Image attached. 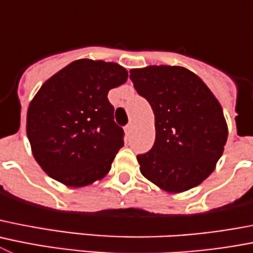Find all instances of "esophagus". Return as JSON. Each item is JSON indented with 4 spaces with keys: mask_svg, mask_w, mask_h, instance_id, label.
<instances>
[{
    "mask_svg": "<svg viewBox=\"0 0 253 253\" xmlns=\"http://www.w3.org/2000/svg\"><path fill=\"white\" fill-rule=\"evenodd\" d=\"M131 130H133V124H131V123H130V124H128V125H126V126H125V131H126V133L129 134Z\"/></svg>",
    "mask_w": 253,
    "mask_h": 253,
    "instance_id": "obj_1",
    "label": "esophagus"
}]
</instances>
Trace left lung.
<instances>
[{
  "mask_svg": "<svg viewBox=\"0 0 253 253\" xmlns=\"http://www.w3.org/2000/svg\"><path fill=\"white\" fill-rule=\"evenodd\" d=\"M130 80L154 113V145L136 157L140 173L169 193L201 184L216 168L228 136L219 101L182 66L131 69Z\"/></svg>",
  "mask_w": 253,
  "mask_h": 253,
  "instance_id": "left-lung-1",
  "label": "left lung"
}]
</instances>
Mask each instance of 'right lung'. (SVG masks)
Returning <instances> with one entry per match:
<instances>
[{"instance_id": "1", "label": "right lung", "mask_w": 253, "mask_h": 253, "mask_svg": "<svg viewBox=\"0 0 253 253\" xmlns=\"http://www.w3.org/2000/svg\"><path fill=\"white\" fill-rule=\"evenodd\" d=\"M126 80L117 62L80 59L43 83L27 109L26 133L47 175L80 188L108 174L124 145L108 92Z\"/></svg>"}]
</instances>
